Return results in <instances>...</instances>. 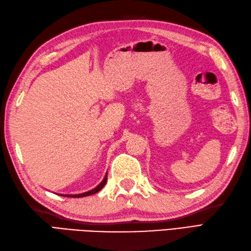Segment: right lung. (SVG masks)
I'll return each instance as SVG.
<instances>
[{"label":"right lung","mask_w":251,"mask_h":251,"mask_svg":"<svg viewBox=\"0 0 251 251\" xmlns=\"http://www.w3.org/2000/svg\"><path fill=\"white\" fill-rule=\"evenodd\" d=\"M106 181H107V174L105 175L104 179H103V181L100 183V184L98 185L96 188L91 189V191H89V192L83 193V194H78V195H62V196H64V197H71V198H81V197H86V196H89V195H94V194L98 193L99 191H101V189L103 188V186H104V185L106 184Z\"/></svg>","instance_id":"obj_1"}]
</instances>
